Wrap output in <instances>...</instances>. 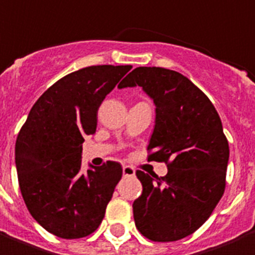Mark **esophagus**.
Segmentation results:
<instances>
[{
  "label": "esophagus",
  "mask_w": 255,
  "mask_h": 255,
  "mask_svg": "<svg viewBox=\"0 0 255 255\" xmlns=\"http://www.w3.org/2000/svg\"><path fill=\"white\" fill-rule=\"evenodd\" d=\"M123 175L124 177H133L135 175V169L132 166H124L123 167Z\"/></svg>",
  "instance_id": "1"
}]
</instances>
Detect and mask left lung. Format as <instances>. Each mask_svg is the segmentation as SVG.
<instances>
[{
	"instance_id": "obj_1",
	"label": "left lung",
	"mask_w": 255,
	"mask_h": 255,
	"mask_svg": "<svg viewBox=\"0 0 255 255\" xmlns=\"http://www.w3.org/2000/svg\"><path fill=\"white\" fill-rule=\"evenodd\" d=\"M142 86L155 104L148 161L165 162V177L137 170L142 195L133 219L143 237L174 242L193 234L226 189L228 148L214 104L192 81L163 67H136L119 88Z\"/></svg>"
}]
</instances>
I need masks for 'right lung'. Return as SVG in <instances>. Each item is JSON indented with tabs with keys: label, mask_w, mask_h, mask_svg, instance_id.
I'll return each instance as SVG.
<instances>
[{
	"label": "right lung",
	"mask_w": 255,
	"mask_h": 255,
	"mask_svg": "<svg viewBox=\"0 0 255 255\" xmlns=\"http://www.w3.org/2000/svg\"><path fill=\"white\" fill-rule=\"evenodd\" d=\"M132 66H89L65 75L33 104L17 135L16 169L32 218L63 239L94 233L123 175L119 162L81 170L85 135L105 96Z\"/></svg>",
	"instance_id": "1"
}]
</instances>
